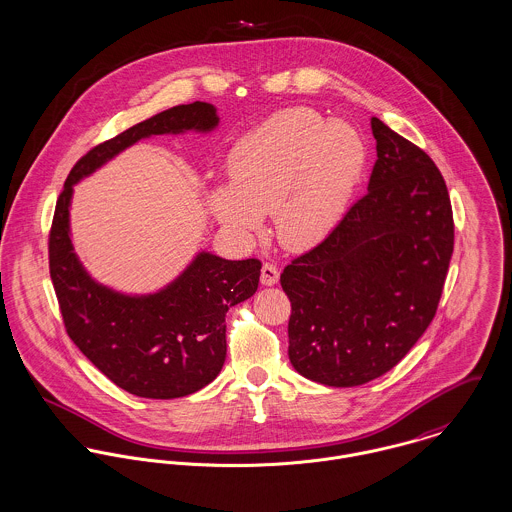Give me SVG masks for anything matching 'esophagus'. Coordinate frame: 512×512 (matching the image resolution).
<instances>
[{
	"mask_svg": "<svg viewBox=\"0 0 512 512\" xmlns=\"http://www.w3.org/2000/svg\"><path fill=\"white\" fill-rule=\"evenodd\" d=\"M278 279L279 270L274 264H264V266H262V276H260L262 285H276Z\"/></svg>",
	"mask_w": 512,
	"mask_h": 512,
	"instance_id": "34e87169",
	"label": "esophagus"
}]
</instances>
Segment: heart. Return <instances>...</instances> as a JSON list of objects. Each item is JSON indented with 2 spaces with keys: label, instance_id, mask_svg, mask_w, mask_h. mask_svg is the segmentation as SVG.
<instances>
[{
  "label": "heart",
  "instance_id": "heart-1",
  "mask_svg": "<svg viewBox=\"0 0 512 512\" xmlns=\"http://www.w3.org/2000/svg\"><path fill=\"white\" fill-rule=\"evenodd\" d=\"M368 148L360 131L307 107L285 109L236 140L231 186L207 191L213 217L242 242L276 217L279 240L297 250L323 242L342 221L362 180Z\"/></svg>",
  "mask_w": 512,
  "mask_h": 512
}]
</instances>
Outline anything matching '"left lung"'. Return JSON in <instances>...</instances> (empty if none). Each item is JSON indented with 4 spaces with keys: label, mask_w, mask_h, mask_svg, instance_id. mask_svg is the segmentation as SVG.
Masks as SVG:
<instances>
[{
    "label": "left lung",
    "mask_w": 512,
    "mask_h": 512,
    "mask_svg": "<svg viewBox=\"0 0 512 512\" xmlns=\"http://www.w3.org/2000/svg\"><path fill=\"white\" fill-rule=\"evenodd\" d=\"M372 133L368 193L279 278L291 366L330 387L364 385L407 356L436 315L454 252L452 203L432 158L377 117Z\"/></svg>",
    "instance_id": "8db88e82"
}]
</instances>
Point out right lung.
Instances as JSON below:
<instances>
[{
    "label": "right lung",
    "mask_w": 512,
    "mask_h": 512,
    "mask_svg": "<svg viewBox=\"0 0 512 512\" xmlns=\"http://www.w3.org/2000/svg\"><path fill=\"white\" fill-rule=\"evenodd\" d=\"M219 125L211 103L166 109L105 140L70 170L48 234V268L68 336L121 389L146 399L186 397L211 383L227 358V311L258 289L260 260L199 252L186 270L150 295H125L84 270L70 240L74 184L152 135L209 133Z\"/></svg>",
    "instance_id": "add662e5"
}]
</instances>
